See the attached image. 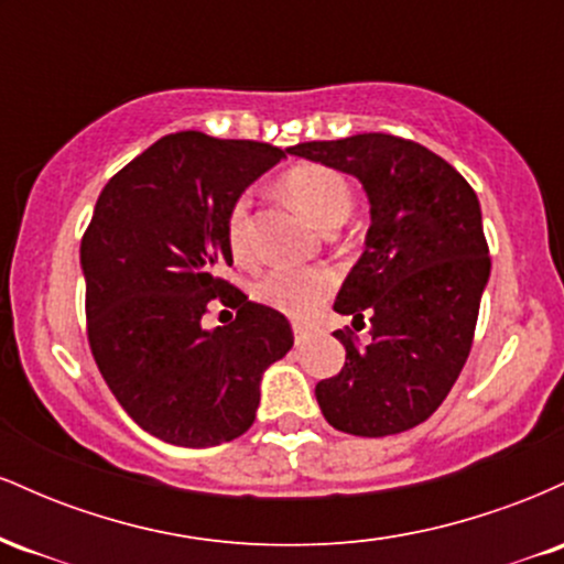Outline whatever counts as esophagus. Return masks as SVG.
<instances>
[{"label": "esophagus", "instance_id": "obj_1", "mask_svg": "<svg viewBox=\"0 0 564 564\" xmlns=\"http://www.w3.org/2000/svg\"><path fill=\"white\" fill-rule=\"evenodd\" d=\"M307 339H310V326H307V323L296 321L294 323V341H296V345H304Z\"/></svg>", "mask_w": 564, "mask_h": 564}]
</instances>
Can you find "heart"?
I'll list each match as a JSON object with an SVG mask.
<instances>
[{
  "mask_svg": "<svg viewBox=\"0 0 564 564\" xmlns=\"http://www.w3.org/2000/svg\"><path fill=\"white\" fill-rule=\"evenodd\" d=\"M281 191L296 209L315 225L332 230L352 212V187L339 172L323 164H302L281 177ZM225 238L238 262L254 260V225H251V193L232 198L225 215ZM336 275L323 264L307 268H273L257 283V296L291 318H310L332 296Z\"/></svg>",
  "mask_w": 564,
  "mask_h": 564,
  "instance_id": "1",
  "label": "heart"
}]
</instances>
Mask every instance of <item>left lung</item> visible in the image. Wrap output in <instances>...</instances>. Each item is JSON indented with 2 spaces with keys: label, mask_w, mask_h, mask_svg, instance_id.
Here are the masks:
<instances>
[{
  "label": "left lung",
  "mask_w": 564,
  "mask_h": 564,
  "mask_svg": "<svg viewBox=\"0 0 564 564\" xmlns=\"http://www.w3.org/2000/svg\"><path fill=\"white\" fill-rule=\"evenodd\" d=\"M294 156L360 180L371 204L366 251L334 310L371 323V345L336 332L345 368L315 387L334 430L387 437L413 430L456 384L490 275L480 200L445 159L384 132L313 140Z\"/></svg>",
  "instance_id": "obj_1"
}]
</instances>
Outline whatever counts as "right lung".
Instances as JSON below:
<instances>
[{"instance_id": "right-lung-1", "label": "right lung", "mask_w": 564, "mask_h": 564, "mask_svg": "<svg viewBox=\"0 0 564 564\" xmlns=\"http://www.w3.org/2000/svg\"><path fill=\"white\" fill-rule=\"evenodd\" d=\"M286 153L177 132L116 172L82 238L87 339L121 408L164 443L209 448L254 424L264 368L294 345L286 315L219 278L232 198ZM237 310L215 333L212 303Z\"/></svg>"}]
</instances>
